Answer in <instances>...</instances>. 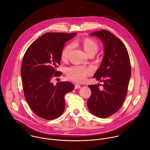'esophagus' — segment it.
<instances>
[{
    "instance_id": "esophagus-1",
    "label": "esophagus",
    "mask_w": 150,
    "mask_h": 150,
    "mask_svg": "<svg viewBox=\"0 0 150 150\" xmlns=\"http://www.w3.org/2000/svg\"><path fill=\"white\" fill-rule=\"evenodd\" d=\"M81 88V85L78 84V83H76L75 84V89H78V88Z\"/></svg>"
}]
</instances>
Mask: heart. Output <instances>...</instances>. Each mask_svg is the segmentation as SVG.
I'll return each instance as SVG.
<instances>
[{
	"label": "heart",
	"instance_id": "obj_1",
	"mask_svg": "<svg viewBox=\"0 0 150 150\" xmlns=\"http://www.w3.org/2000/svg\"><path fill=\"white\" fill-rule=\"evenodd\" d=\"M78 42L89 56H94L98 50L99 46L98 42L91 38H84L79 40ZM72 48V46L68 45L62 49L61 58L63 60H66L68 59ZM91 74L92 70L90 68L79 66H74L68 68L66 71L67 78L76 82H83L87 79V76Z\"/></svg>",
	"mask_w": 150,
	"mask_h": 150
}]
</instances>
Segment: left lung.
Masks as SVG:
<instances>
[{
    "label": "left lung",
    "mask_w": 150,
    "mask_h": 150,
    "mask_svg": "<svg viewBox=\"0 0 150 150\" xmlns=\"http://www.w3.org/2000/svg\"><path fill=\"white\" fill-rule=\"evenodd\" d=\"M91 35L98 37L104 47V56L101 65L93 78L103 82L90 85L91 95L87 105L91 113L100 118L108 117L121 108L127 92L131 75L130 59L122 41L110 31L102 30Z\"/></svg>",
    "instance_id": "8db88e82"
}]
</instances>
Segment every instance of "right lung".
<instances>
[{
    "label": "right lung",
    "mask_w": 150,
    "mask_h": 150,
    "mask_svg": "<svg viewBox=\"0 0 150 150\" xmlns=\"http://www.w3.org/2000/svg\"><path fill=\"white\" fill-rule=\"evenodd\" d=\"M76 33H47L34 41L25 52L21 75L27 102L40 117L52 120L65 110L64 96L74 89L70 82H51L62 72L57 71L60 65L61 53L65 42Z\"/></svg>",
    "instance_id": "add662e5"
}]
</instances>
